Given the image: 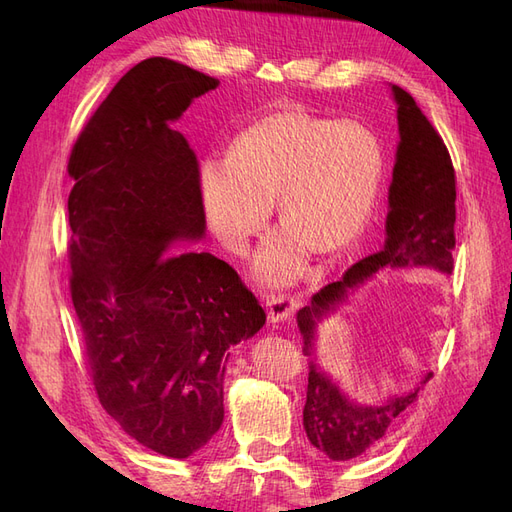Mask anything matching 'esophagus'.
I'll return each instance as SVG.
<instances>
[{
  "mask_svg": "<svg viewBox=\"0 0 512 512\" xmlns=\"http://www.w3.org/2000/svg\"><path fill=\"white\" fill-rule=\"evenodd\" d=\"M299 307V299L290 297L284 292H271L267 294V316L271 322H282L294 314Z\"/></svg>",
  "mask_w": 512,
  "mask_h": 512,
  "instance_id": "1",
  "label": "esophagus"
}]
</instances>
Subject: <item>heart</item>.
I'll list each match as a JSON object with an SVG mask.
<instances>
[{
    "mask_svg": "<svg viewBox=\"0 0 512 512\" xmlns=\"http://www.w3.org/2000/svg\"><path fill=\"white\" fill-rule=\"evenodd\" d=\"M382 177V147L363 126L277 113L245 128L228 158L200 164V209L215 239L241 252L277 196L286 224L262 243L254 273L265 284H288L305 273L314 250L335 256L363 235Z\"/></svg>",
    "mask_w": 512,
    "mask_h": 512,
    "instance_id": "heart-1",
    "label": "heart"
}]
</instances>
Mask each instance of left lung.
<instances>
[{
	"label": "left lung",
	"instance_id": "8db88e82",
	"mask_svg": "<svg viewBox=\"0 0 512 512\" xmlns=\"http://www.w3.org/2000/svg\"><path fill=\"white\" fill-rule=\"evenodd\" d=\"M397 102L399 145L389 188L384 250L352 265L339 282L327 284L299 309L297 322L303 352L312 356L314 333L324 314L342 303L348 292L365 284L384 267H427L453 273L455 250V168L438 130L416 106L414 98L393 85ZM427 374L414 389L386 397L382 404L363 406L350 401L339 386L309 363L303 427L309 442L333 461H348L380 444L414 404Z\"/></svg>",
	"mask_w": 512,
	"mask_h": 512
}]
</instances>
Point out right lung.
<instances>
[{"mask_svg":"<svg viewBox=\"0 0 512 512\" xmlns=\"http://www.w3.org/2000/svg\"><path fill=\"white\" fill-rule=\"evenodd\" d=\"M218 79L166 57L126 72L70 153V294L100 404L160 455L198 453L224 421L228 348L265 309L228 262L170 250L205 235L198 162L170 128Z\"/></svg>","mask_w":512,"mask_h":512,"instance_id":"obj_1","label":"right lung"}]
</instances>
